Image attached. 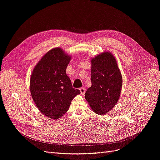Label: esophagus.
<instances>
[{"mask_svg":"<svg viewBox=\"0 0 160 160\" xmlns=\"http://www.w3.org/2000/svg\"><path fill=\"white\" fill-rule=\"evenodd\" d=\"M80 93H81L82 95H84V94L85 93V92H86L85 88H84V87L80 88Z\"/></svg>","mask_w":160,"mask_h":160,"instance_id":"34e87169","label":"esophagus"}]
</instances>
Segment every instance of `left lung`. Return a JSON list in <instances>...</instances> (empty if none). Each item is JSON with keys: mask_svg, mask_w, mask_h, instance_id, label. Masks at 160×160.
<instances>
[{"mask_svg": "<svg viewBox=\"0 0 160 160\" xmlns=\"http://www.w3.org/2000/svg\"><path fill=\"white\" fill-rule=\"evenodd\" d=\"M92 86L85 98L96 113L105 115L117 104L121 91L122 76L114 56L105 52L92 59Z\"/></svg>", "mask_w": 160, "mask_h": 160, "instance_id": "1", "label": "left lung"}]
</instances>
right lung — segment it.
I'll return each instance as SVG.
<instances>
[{
	"instance_id": "right-lung-1",
	"label": "right lung",
	"mask_w": 160,
	"mask_h": 160,
	"mask_svg": "<svg viewBox=\"0 0 160 160\" xmlns=\"http://www.w3.org/2000/svg\"><path fill=\"white\" fill-rule=\"evenodd\" d=\"M70 58L61 48L51 49L39 61L31 76L30 92L35 104L51 119H60L80 93L72 88L66 74Z\"/></svg>"
}]
</instances>
